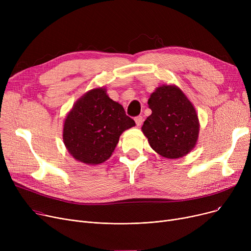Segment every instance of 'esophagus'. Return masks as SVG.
Segmentation results:
<instances>
[{
    "label": "esophagus",
    "instance_id": "34e87169",
    "mask_svg": "<svg viewBox=\"0 0 251 251\" xmlns=\"http://www.w3.org/2000/svg\"><path fill=\"white\" fill-rule=\"evenodd\" d=\"M134 121H135V123H136L137 126H140V125L142 124V122H143L142 116H136V117L134 118Z\"/></svg>",
    "mask_w": 251,
    "mask_h": 251
}]
</instances>
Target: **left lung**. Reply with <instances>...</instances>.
<instances>
[{
  "label": "left lung",
  "instance_id": "left-lung-1",
  "mask_svg": "<svg viewBox=\"0 0 251 251\" xmlns=\"http://www.w3.org/2000/svg\"><path fill=\"white\" fill-rule=\"evenodd\" d=\"M148 103L152 113L141 129L151 149L168 159L188 153L196 144L200 123L186 96L176 86L163 85Z\"/></svg>",
  "mask_w": 251,
  "mask_h": 251
}]
</instances>
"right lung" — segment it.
I'll list each match as a JSON object with an SVG mask.
<instances>
[{
	"label": "right lung",
	"mask_w": 251,
	"mask_h": 251,
	"mask_svg": "<svg viewBox=\"0 0 251 251\" xmlns=\"http://www.w3.org/2000/svg\"><path fill=\"white\" fill-rule=\"evenodd\" d=\"M134 125L104 88H96L73 105L64 123L63 140L77 161L98 165L109 159L123 131Z\"/></svg>",
	"instance_id": "add662e5"
}]
</instances>
